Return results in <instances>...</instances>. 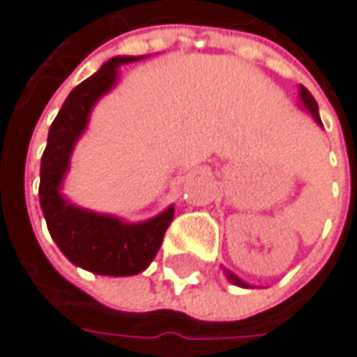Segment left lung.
Segmentation results:
<instances>
[{"label":"left lung","instance_id":"obj_1","mask_svg":"<svg viewBox=\"0 0 357 357\" xmlns=\"http://www.w3.org/2000/svg\"><path fill=\"white\" fill-rule=\"evenodd\" d=\"M300 101H302V107L306 109V111L314 117V121H317L319 126H322L321 115H319V105H317L314 97L308 93V89H304V86H300ZM225 275H227V279H229L234 285H238V287H250L246 281H242L238 275H234V273H231V271H227V268H225Z\"/></svg>","mask_w":357,"mask_h":357}]
</instances>
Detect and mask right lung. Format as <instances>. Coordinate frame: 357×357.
Here are the masks:
<instances>
[{"mask_svg": "<svg viewBox=\"0 0 357 357\" xmlns=\"http://www.w3.org/2000/svg\"><path fill=\"white\" fill-rule=\"evenodd\" d=\"M138 59L142 55L111 57L97 74L68 95L49 128L47 149L40 159L38 198L51 238L72 264L109 277L136 275L153 262L174 219V204L149 221L128 223L113 215L76 206L61 194V183L93 107L117 84L119 66Z\"/></svg>", "mask_w": 357, "mask_h": 357, "instance_id": "obj_1", "label": "right lung"}]
</instances>
